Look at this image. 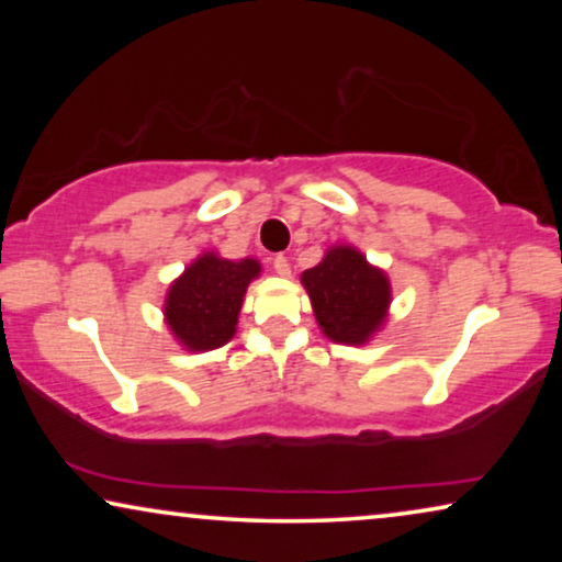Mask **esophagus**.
<instances>
[{
  "instance_id": "esophagus-1",
  "label": "esophagus",
  "mask_w": 562,
  "mask_h": 562,
  "mask_svg": "<svg viewBox=\"0 0 562 562\" xmlns=\"http://www.w3.org/2000/svg\"><path fill=\"white\" fill-rule=\"evenodd\" d=\"M273 268H276V273H279V276H291V263H289L286 256H276Z\"/></svg>"
}]
</instances>
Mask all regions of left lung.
<instances>
[{
	"label": "left lung",
	"instance_id": "left-lung-1",
	"mask_svg": "<svg viewBox=\"0 0 562 562\" xmlns=\"http://www.w3.org/2000/svg\"><path fill=\"white\" fill-rule=\"evenodd\" d=\"M302 283L329 340L363 345L386 317L389 279L345 245L327 250L322 263L302 273Z\"/></svg>",
	"mask_w": 562,
	"mask_h": 562
}]
</instances>
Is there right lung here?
Instances as JSON below:
<instances>
[{
    "instance_id": "obj_1",
    "label": "right lung",
    "mask_w": 562,
    "mask_h": 562,
    "mask_svg": "<svg viewBox=\"0 0 562 562\" xmlns=\"http://www.w3.org/2000/svg\"><path fill=\"white\" fill-rule=\"evenodd\" d=\"M260 273L258 260H225L206 252L194 260L166 299V322L189 350H214L235 335L248 283Z\"/></svg>"
}]
</instances>
